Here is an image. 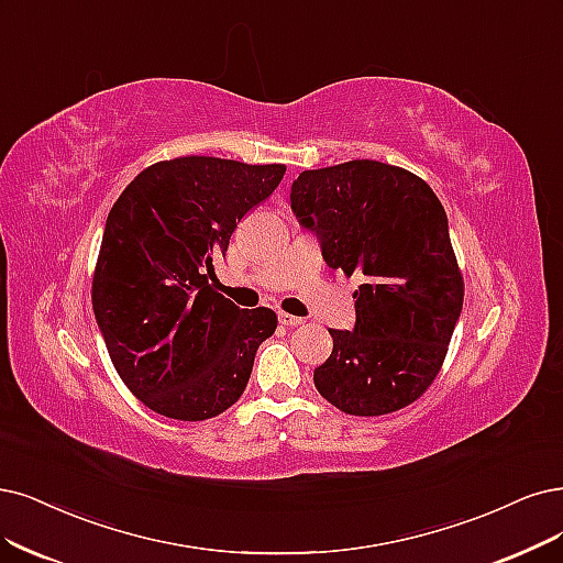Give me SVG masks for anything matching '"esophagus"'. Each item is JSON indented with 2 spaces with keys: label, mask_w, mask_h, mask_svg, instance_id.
I'll list each match as a JSON object with an SVG mask.
<instances>
[{
  "label": "esophagus",
  "mask_w": 563,
  "mask_h": 563,
  "mask_svg": "<svg viewBox=\"0 0 563 563\" xmlns=\"http://www.w3.org/2000/svg\"><path fill=\"white\" fill-rule=\"evenodd\" d=\"M278 320H280V324H285V327H299V324H303V318H297V316H292V313H285V310H280Z\"/></svg>",
  "instance_id": "34e87169"
}]
</instances>
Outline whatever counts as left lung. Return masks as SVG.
<instances>
[{
	"label": "left lung",
	"mask_w": 563,
	"mask_h": 563,
	"mask_svg": "<svg viewBox=\"0 0 563 563\" xmlns=\"http://www.w3.org/2000/svg\"><path fill=\"white\" fill-rule=\"evenodd\" d=\"M289 199L320 236L327 266L362 278L355 331L329 329L334 350L313 373L318 391L360 418L418 401L464 303L443 203L420 176L376 159L303 172Z\"/></svg>",
	"instance_id": "obj_1"
}]
</instances>
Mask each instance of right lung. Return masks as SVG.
Listing matches in <instances>:
<instances>
[{"label": "right lung", "mask_w": 563, "mask_h": 563, "mask_svg": "<svg viewBox=\"0 0 563 563\" xmlns=\"http://www.w3.org/2000/svg\"><path fill=\"white\" fill-rule=\"evenodd\" d=\"M285 164L187 155L155 162L113 203L92 274V308L120 380L164 418L201 422L234 406L271 308L218 292L213 262L236 222L271 197Z\"/></svg>", "instance_id": "right-lung-1"}]
</instances>
